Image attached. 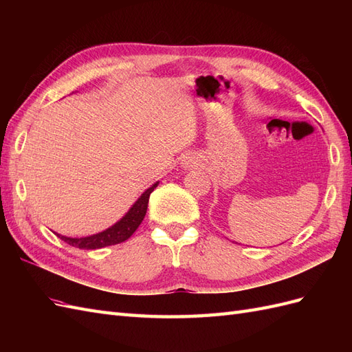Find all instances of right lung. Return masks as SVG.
<instances>
[{"label":"right lung","instance_id":"right-lung-1","mask_svg":"<svg viewBox=\"0 0 352 352\" xmlns=\"http://www.w3.org/2000/svg\"><path fill=\"white\" fill-rule=\"evenodd\" d=\"M157 185L158 182L154 184L151 188H148L141 195V198L132 206V208L127 211V214L120 221H117L114 226L109 228L107 230L97 233V235L87 236V238H66L61 235H57V236L61 238L65 242H67L69 245H72V247H76L80 250H98V248L109 247V245L124 242L126 239H129L133 235V232L142 223L146 214L148 199H150V195L157 188Z\"/></svg>","mask_w":352,"mask_h":352}]
</instances>
